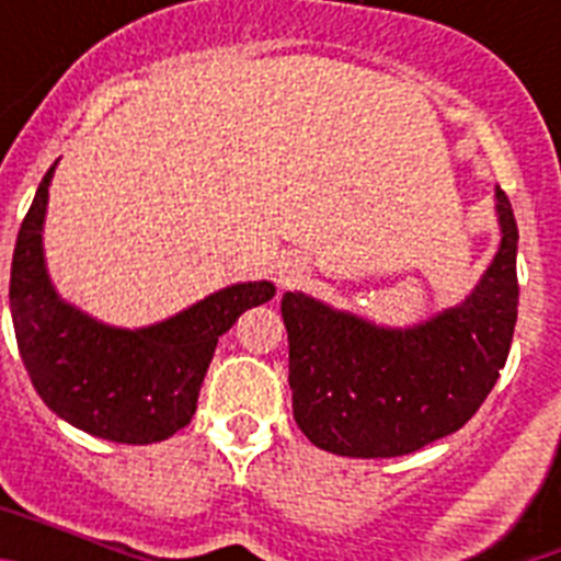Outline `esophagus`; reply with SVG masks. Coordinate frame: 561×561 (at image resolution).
Wrapping results in <instances>:
<instances>
[{
  "label": "esophagus",
  "instance_id": "obj_1",
  "mask_svg": "<svg viewBox=\"0 0 561 561\" xmlns=\"http://www.w3.org/2000/svg\"><path fill=\"white\" fill-rule=\"evenodd\" d=\"M277 277H280V284L289 286V284H295L297 277H300V270H297V266H284V270H280V275H277Z\"/></svg>",
  "mask_w": 561,
  "mask_h": 561
}]
</instances>
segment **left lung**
Masks as SVG:
<instances>
[{
  "instance_id": "left-lung-1",
  "label": "left lung",
  "mask_w": 561,
  "mask_h": 561,
  "mask_svg": "<svg viewBox=\"0 0 561 561\" xmlns=\"http://www.w3.org/2000/svg\"><path fill=\"white\" fill-rule=\"evenodd\" d=\"M500 250L453 309L408 329L286 291L289 388L297 427L325 453L399 458L453 435L492 393L517 323V221L494 191Z\"/></svg>"
}]
</instances>
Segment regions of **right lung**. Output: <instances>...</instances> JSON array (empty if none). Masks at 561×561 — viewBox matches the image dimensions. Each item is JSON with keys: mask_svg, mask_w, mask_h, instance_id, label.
I'll return each mask as SVG.
<instances>
[{"mask_svg": "<svg viewBox=\"0 0 561 561\" xmlns=\"http://www.w3.org/2000/svg\"><path fill=\"white\" fill-rule=\"evenodd\" d=\"M49 168L22 221L10 266V317L30 381L58 419L114 444H157L191 424L216 342L252 306L275 297L270 280L232 284L180 314L117 329L67 304L44 264Z\"/></svg>", "mask_w": 561, "mask_h": 561, "instance_id": "add662e5", "label": "right lung"}]
</instances>
